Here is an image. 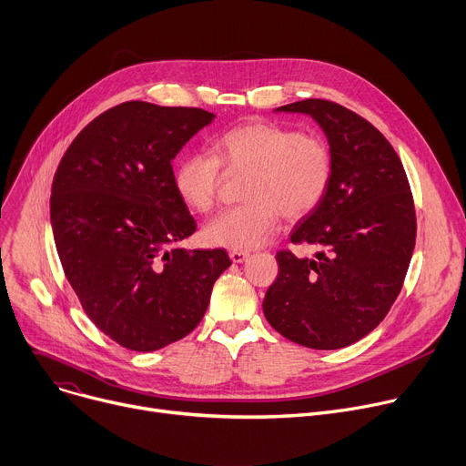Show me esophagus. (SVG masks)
<instances>
[{
    "label": "esophagus",
    "instance_id": "34e87169",
    "mask_svg": "<svg viewBox=\"0 0 466 466\" xmlns=\"http://www.w3.org/2000/svg\"><path fill=\"white\" fill-rule=\"evenodd\" d=\"M247 258H249V253H247V251H230V260L236 262V264H241Z\"/></svg>",
    "mask_w": 466,
    "mask_h": 466
}]
</instances>
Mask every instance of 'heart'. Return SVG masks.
Returning a JSON list of instances; mask_svg holds the SVG:
<instances>
[{
    "label": "heart",
    "instance_id": "heart-1",
    "mask_svg": "<svg viewBox=\"0 0 466 466\" xmlns=\"http://www.w3.org/2000/svg\"><path fill=\"white\" fill-rule=\"evenodd\" d=\"M249 170L245 204L217 215L204 228L209 245L249 251L264 245L281 217L301 219L324 200L333 177V155L320 137L268 121L232 127L211 142V153L183 155L174 170V187L183 204L208 213L219 197L223 170Z\"/></svg>",
    "mask_w": 466,
    "mask_h": 466
}]
</instances>
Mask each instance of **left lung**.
<instances>
[{"label":"left lung","instance_id":"8db88e82","mask_svg":"<svg viewBox=\"0 0 466 466\" xmlns=\"http://www.w3.org/2000/svg\"><path fill=\"white\" fill-rule=\"evenodd\" d=\"M277 112L311 116L328 137L333 177L320 206L294 228L313 258L279 251L264 317L283 337L317 350L349 347L373 331L397 299L416 243L407 172L384 135L356 112L305 99Z\"/></svg>","mask_w":466,"mask_h":466}]
</instances>
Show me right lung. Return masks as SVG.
Listing matches in <instances>:
<instances>
[{"instance_id":"obj_1","label":"right lung","mask_w":466,"mask_h":466,"mask_svg":"<svg viewBox=\"0 0 466 466\" xmlns=\"http://www.w3.org/2000/svg\"><path fill=\"white\" fill-rule=\"evenodd\" d=\"M202 108L121 103L78 133L61 159L50 223L84 313L117 345L159 350L202 320L225 249H181L197 223L172 159L213 121Z\"/></svg>"}]
</instances>
